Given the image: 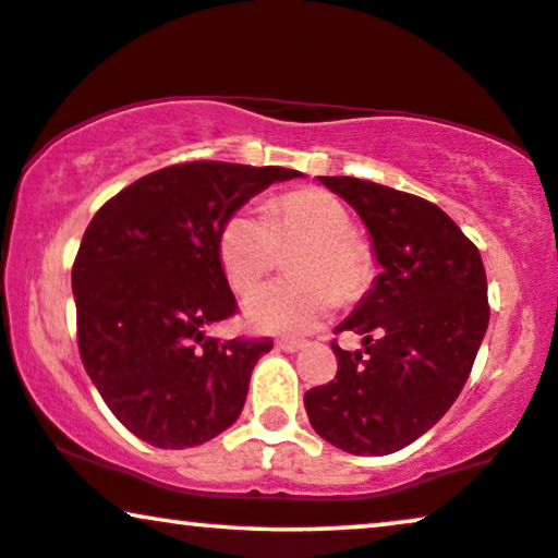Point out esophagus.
Instances as JSON below:
<instances>
[{
    "mask_svg": "<svg viewBox=\"0 0 558 558\" xmlns=\"http://www.w3.org/2000/svg\"><path fill=\"white\" fill-rule=\"evenodd\" d=\"M306 347V341H299V339H280L278 341V349H283V352H301V349Z\"/></svg>",
    "mask_w": 558,
    "mask_h": 558,
    "instance_id": "obj_1",
    "label": "esophagus"
}]
</instances>
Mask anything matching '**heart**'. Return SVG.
<instances>
[{
  "label": "heart",
  "mask_w": 558,
  "mask_h": 558,
  "mask_svg": "<svg viewBox=\"0 0 558 558\" xmlns=\"http://www.w3.org/2000/svg\"><path fill=\"white\" fill-rule=\"evenodd\" d=\"M308 240L293 263L299 280H272L244 299L242 314L255 331H316L344 301H356L373 283V255L352 236V214L322 189L278 196L259 209H240L219 229L217 255L229 286L250 291L270 270L278 242Z\"/></svg>",
  "instance_id": "heart-1"
}]
</instances>
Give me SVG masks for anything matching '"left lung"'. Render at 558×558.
I'll return each instance as SVG.
<instances>
[{"mask_svg":"<svg viewBox=\"0 0 558 558\" xmlns=\"http://www.w3.org/2000/svg\"><path fill=\"white\" fill-rule=\"evenodd\" d=\"M365 221L380 275L337 331L339 369L303 398L322 439L356 457L408 447L449 411L489 324L480 250L439 206L388 185L318 175Z\"/></svg>","mask_w":558,"mask_h":558,"instance_id":"1","label":"left lung"}]
</instances>
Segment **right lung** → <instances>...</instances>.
Here are the masks:
<instances>
[{"label":"right lung","mask_w":558,"mask_h":558,"mask_svg":"<svg viewBox=\"0 0 558 558\" xmlns=\"http://www.w3.org/2000/svg\"><path fill=\"white\" fill-rule=\"evenodd\" d=\"M299 175L183 162L119 191L86 227L71 275L81 362L137 439L198 447L240 418L252 367L272 341L206 333L236 311L219 229L267 185Z\"/></svg>","instance_id":"1"}]
</instances>
